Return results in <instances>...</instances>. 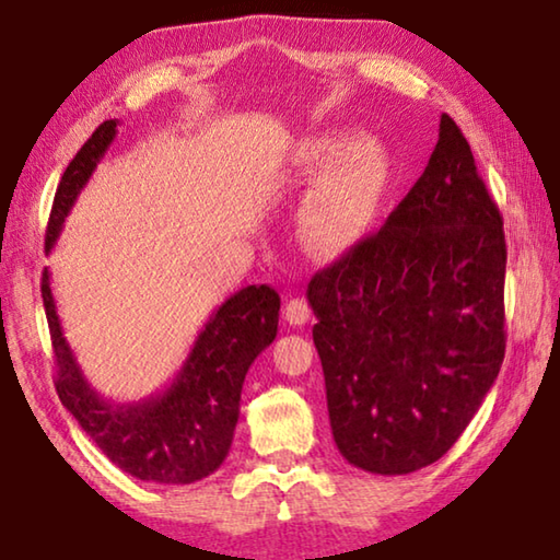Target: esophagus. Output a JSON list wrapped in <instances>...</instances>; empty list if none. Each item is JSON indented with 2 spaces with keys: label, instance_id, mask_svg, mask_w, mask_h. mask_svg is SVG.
Returning a JSON list of instances; mask_svg holds the SVG:
<instances>
[{
  "label": "esophagus",
  "instance_id": "obj_1",
  "mask_svg": "<svg viewBox=\"0 0 560 560\" xmlns=\"http://www.w3.org/2000/svg\"><path fill=\"white\" fill-rule=\"evenodd\" d=\"M284 317H287V323L294 325V327L304 325V323H307V319H310V304L304 302L302 296H294V300L287 302Z\"/></svg>",
  "mask_w": 560,
  "mask_h": 560
}]
</instances>
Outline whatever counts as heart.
<instances>
[{"label": "heart", "mask_w": 560, "mask_h": 560, "mask_svg": "<svg viewBox=\"0 0 560 560\" xmlns=\"http://www.w3.org/2000/svg\"><path fill=\"white\" fill-rule=\"evenodd\" d=\"M312 184L296 214L307 250L340 256L361 241L389 184V155L355 132L325 130L302 138L289 153V182Z\"/></svg>", "instance_id": "b5f03b06"}]
</instances>
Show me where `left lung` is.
<instances>
[{
    "mask_svg": "<svg viewBox=\"0 0 560 560\" xmlns=\"http://www.w3.org/2000/svg\"><path fill=\"white\" fill-rule=\"evenodd\" d=\"M506 243L448 115L384 228L312 276V338L342 458L399 476L443 458L504 361Z\"/></svg>",
    "mask_w": 560,
    "mask_h": 560,
    "instance_id": "1",
    "label": "left lung"
}]
</instances>
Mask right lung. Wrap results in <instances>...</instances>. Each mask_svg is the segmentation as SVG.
I'll return each instance as SVG.
<instances>
[{
    "label": "right lung",
    "instance_id": "1",
    "mask_svg": "<svg viewBox=\"0 0 560 560\" xmlns=\"http://www.w3.org/2000/svg\"><path fill=\"white\" fill-rule=\"evenodd\" d=\"M115 136L117 119L102 122L63 171L46 230V250L56 245L66 214ZM40 292L58 363V399L96 448L140 481L194 483L218 471L235 435L245 374L279 330V294L266 284L235 292L207 319L166 389L130 405H115L92 389L63 338L48 268Z\"/></svg>",
    "mask_w": 560,
    "mask_h": 560
}]
</instances>
